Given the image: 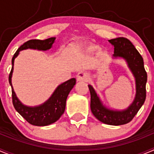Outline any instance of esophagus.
Listing matches in <instances>:
<instances>
[{
  "label": "esophagus",
  "instance_id": "obj_1",
  "mask_svg": "<svg viewBox=\"0 0 154 154\" xmlns=\"http://www.w3.org/2000/svg\"><path fill=\"white\" fill-rule=\"evenodd\" d=\"M76 79L78 82L86 81L88 79V73L85 72H79L76 75Z\"/></svg>",
  "mask_w": 154,
  "mask_h": 154
}]
</instances>
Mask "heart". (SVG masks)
Wrapping results in <instances>:
<instances>
[{"label": "heart", "instance_id": "obj_1", "mask_svg": "<svg viewBox=\"0 0 154 154\" xmlns=\"http://www.w3.org/2000/svg\"><path fill=\"white\" fill-rule=\"evenodd\" d=\"M92 50H93L92 48H88L86 49V51H88V52H91V51H92Z\"/></svg>", "mask_w": 154, "mask_h": 154}]
</instances>
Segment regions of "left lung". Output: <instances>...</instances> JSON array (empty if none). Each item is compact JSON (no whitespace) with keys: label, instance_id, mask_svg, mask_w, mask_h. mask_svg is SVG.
I'll use <instances>...</instances> for the list:
<instances>
[{"label":"left lung","instance_id":"8db88e82","mask_svg":"<svg viewBox=\"0 0 154 154\" xmlns=\"http://www.w3.org/2000/svg\"><path fill=\"white\" fill-rule=\"evenodd\" d=\"M114 47L112 58H122L135 79L136 95L133 103L126 109H112L103 105L100 97L93 87L89 85L91 94L90 107L95 117L107 125L119 126L130 123L143 105L146 99V83L147 74L144 69L143 59L132 42L125 38L109 40Z\"/></svg>","mask_w":154,"mask_h":154}]
</instances>
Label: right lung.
Returning a JSON list of instances; mask_svg holds the SVG:
<instances>
[{"label": "right lung", "mask_w": 154, "mask_h": 154, "mask_svg": "<svg viewBox=\"0 0 154 154\" xmlns=\"http://www.w3.org/2000/svg\"><path fill=\"white\" fill-rule=\"evenodd\" d=\"M56 38H50L45 40H29L19 48L12 58V69L9 75V83L11 86L12 101L14 109L17 112L26 119L28 123L34 126H44L50 125L56 122L61 116L64 113L66 105V99L70 91L75 85V78L71 79L57 87L50 98L44 103L35 106H28L23 104L16 96L12 86V74L14 71V59L19 55V52L25 49H35L38 51H47L51 49Z\"/></svg>", "instance_id": "obj_1"}]
</instances>
